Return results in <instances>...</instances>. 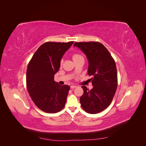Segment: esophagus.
I'll list each match as a JSON object with an SVG mask.
<instances>
[{
	"label": "esophagus",
	"instance_id": "1",
	"mask_svg": "<svg viewBox=\"0 0 146 146\" xmlns=\"http://www.w3.org/2000/svg\"><path fill=\"white\" fill-rule=\"evenodd\" d=\"M77 88V86H76V85L70 86V88H71V89H74V88Z\"/></svg>",
	"mask_w": 146,
	"mask_h": 146
}]
</instances>
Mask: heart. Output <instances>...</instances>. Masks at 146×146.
<instances>
[{
    "label": "heart",
    "mask_w": 146,
    "mask_h": 146,
    "mask_svg": "<svg viewBox=\"0 0 146 146\" xmlns=\"http://www.w3.org/2000/svg\"><path fill=\"white\" fill-rule=\"evenodd\" d=\"M72 59L74 61V62H76L77 61H78L80 60H84L83 56L82 55H81L80 54H74L72 55ZM63 64V60H61V62H60V64L62 65Z\"/></svg>",
    "instance_id": "1"
}]
</instances>
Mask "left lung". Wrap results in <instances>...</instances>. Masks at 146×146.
Returning <instances> with one entry per match:
<instances>
[{"mask_svg": "<svg viewBox=\"0 0 146 146\" xmlns=\"http://www.w3.org/2000/svg\"><path fill=\"white\" fill-rule=\"evenodd\" d=\"M87 57L89 66L88 74L92 76V89L82 86L83 94L80 102L82 108L90 114H96L105 110L111 103L117 86L115 61L102 44L99 42H75Z\"/></svg>", "mask_w": 146, "mask_h": 146, "instance_id": "1", "label": "left lung"}]
</instances>
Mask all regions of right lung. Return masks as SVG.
<instances>
[{
  "label": "right lung",
  "mask_w": 146,
  "mask_h": 146,
  "mask_svg": "<svg viewBox=\"0 0 146 146\" xmlns=\"http://www.w3.org/2000/svg\"><path fill=\"white\" fill-rule=\"evenodd\" d=\"M73 42H45L29 63L26 74L27 91L36 107L46 113H57L65 106L70 86L60 85L54 81V76L58 71L65 52Z\"/></svg>",
  "instance_id": "1"
}]
</instances>
